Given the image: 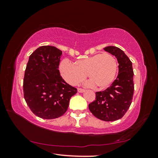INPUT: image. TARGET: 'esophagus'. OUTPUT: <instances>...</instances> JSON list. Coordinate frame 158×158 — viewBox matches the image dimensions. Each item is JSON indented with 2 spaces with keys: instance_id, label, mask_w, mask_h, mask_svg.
Masks as SVG:
<instances>
[{
  "instance_id": "1",
  "label": "esophagus",
  "mask_w": 158,
  "mask_h": 158,
  "mask_svg": "<svg viewBox=\"0 0 158 158\" xmlns=\"http://www.w3.org/2000/svg\"><path fill=\"white\" fill-rule=\"evenodd\" d=\"M77 91H78L79 93H83L85 91V90L83 89H80V88H78V89H77Z\"/></svg>"
}]
</instances>
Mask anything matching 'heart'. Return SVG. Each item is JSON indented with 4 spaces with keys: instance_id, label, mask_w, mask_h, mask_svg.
I'll return each instance as SVG.
<instances>
[{
    "instance_id": "heart-1",
    "label": "heart",
    "mask_w": 158,
    "mask_h": 158,
    "mask_svg": "<svg viewBox=\"0 0 158 158\" xmlns=\"http://www.w3.org/2000/svg\"><path fill=\"white\" fill-rule=\"evenodd\" d=\"M118 64L113 55L109 53H96L80 58L74 63L64 59L59 65L63 78L71 85H77L85 79V74L97 89L110 85L116 77Z\"/></svg>"
}]
</instances>
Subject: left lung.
Segmentation results:
<instances>
[{
    "label": "left lung",
    "mask_w": 158,
    "mask_h": 158,
    "mask_svg": "<svg viewBox=\"0 0 158 158\" xmlns=\"http://www.w3.org/2000/svg\"><path fill=\"white\" fill-rule=\"evenodd\" d=\"M104 50L117 58L118 74L111 85L103 91L95 93V100L89 104V108L102 121H114L124 116L132 103L134 94L132 64L118 47L109 46Z\"/></svg>",
    "instance_id": "1"
}]
</instances>
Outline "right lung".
<instances>
[{"mask_svg": "<svg viewBox=\"0 0 158 158\" xmlns=\"http://www.w3.org/2000/svg\"><path fill=\"white\" fill-rule=\"evenodd\" d=\"M62 51L42 46L29 56L23 78V96L29 108L44 119L60 117L68 110L69 100L77 93L58 70Z\"/></svg>", "mask_w": 158, "mask_h": 158, "instance_id": "add662e5", "label": "right lung"}]
</instances>
